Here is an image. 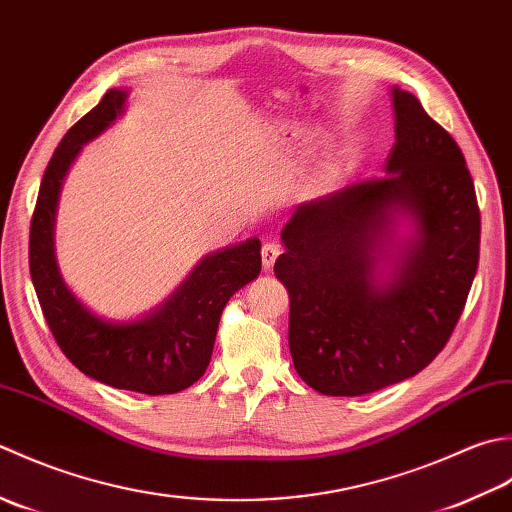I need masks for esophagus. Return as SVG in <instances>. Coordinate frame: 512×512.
Segmentation results:
<instances>
[{
  "label": "esophagus",
  "mask_w": 512,
  "mask_h": 512,
  "mask_svg": "<svg viewBox=\"0 0 512 512\" xmlns=\"http://www.w3.org/2000/svg\"><path fill=\"white\" fill-rule=\"evenodd\" d=\"M260 256H263V267L271 269L276 263V258L280 256V247L276 243H265L263 249H260Z\"/></svg>",
  "instance_id": "obj_1"
}]
</instances>
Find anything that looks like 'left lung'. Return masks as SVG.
Listing matches in <instances>:
<instances>
[{"instance_id":"1","label":"left lung","mask_w":512,"mask_h":512,"mask_svg":"<svg viewBox=\"0 0 512 512\" xmlns=\"http://www.w3.org/2000/svg\"><path fill=\"white\" fill-rule=\"evenodd\" d=\"M393 110L382 179L298 205L280 234L289 351L322 395L373 393L429 367L477 271L482 225L460 145L411 92L393 88ZM400 217L414 223L404 239Z\"/></svg>"}]
</instances>
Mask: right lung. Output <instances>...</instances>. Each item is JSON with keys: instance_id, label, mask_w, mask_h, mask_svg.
<instances>
[{"instance_id": "1", "label": "right lung", "mask_w": 512, "mask_h": 512, "mask_svg": "<svg viewBox=\"0 0 512 512\" xmlns=\"http://www.w3.org/2000/svg\"><path fill=\"white\" fill-rule=\"evenodd\" d=\"M125 97V90H108L52 154L30 221V278L52 336L81 373L114 389L168 395L192 387L205 373L227 300L260 274V241L249 238L205 256L181 287L141 320H103L81 305L57 267L52 238L57 201L81 145L119 117Z\"/></svg>"}]
</instances>
